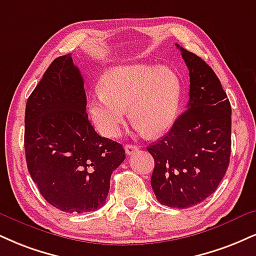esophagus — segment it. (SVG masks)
Masks as SVG:
<instances>
[{
  "instance_id": "obj_1",
  "label": "esophagus",
  "mask_w": 256,
  "mask_h": 256,
  "mask_svg": "<svg viewBox=\"0 0 256 256\" xmlns=\"http://www.w3.org/2000/svg\"><path fill=\"white\" fill-rule=\"evenodd\" d=\"M138 150V146H134V144H126L125 146V152L128 154V155H132V154H134Z\"/></svg>"
}]
</instances>
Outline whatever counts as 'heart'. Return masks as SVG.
Wrapping results in <instances>:
<instances>
[{
    "instance_id": "heart-1",
    "label": "heart",
    "mask_w": 256,
    "mask_h": 256,
    "mask_svg": "<svg viewBox=\"0 0 256 256\" xmlns=\"http://www.w3.org/2000/svg\"><path fill=\"white\" fill-rule=\"evenodd\" d=\"M180 96V80L169 68L120 64L104 74L101 93L94 95L89 110L104 136H119L128 107L132 122L155 136L167 131L174 122Z\"/></svg>"
}]
</instances>
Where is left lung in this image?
I'll return each mask as SVG.
<instances>
[{
  "mask_svg": "<svg viewBox=\"0 0 256 256\" xmlns=\"http://www.w3.org/2000/svg\"><path fill=\"white\" fill-rule=\"evenodd\" d=\"M190 72L187 110L158 143L152 187L162 205L188 208L217 190L232 152V106L220 81L202 58L180 48Z\"/></svg>",
  "mask_w": 256,
  "mask_h": 256,
  "instance_id": "8db88e82",
  "label": "left lung"
}]
</instances>
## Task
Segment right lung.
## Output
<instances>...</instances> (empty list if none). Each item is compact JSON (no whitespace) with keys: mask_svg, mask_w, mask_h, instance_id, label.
<instances>
[{"mask_svg":"<svg viewBox=\"0 0 256 256\" xmlns=\"http://www.w3.org/2000/svg\"><path fill=\"white\" fill-rule=\"evenodd\" d=\"M86 106L83 78L68 54L50 64L24 112L30 178L48 204L68 214L104 206L110 175L125 160L122 144L96 134Z\"/></svg>","mask_w":256,"mask_h":256,"instance_id":"add662e5","label":"right lung"}]
</instances>
